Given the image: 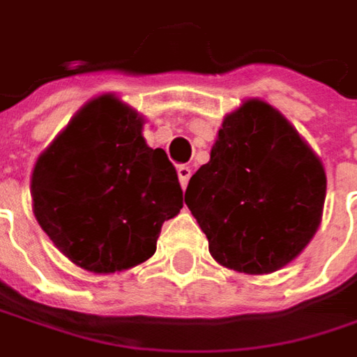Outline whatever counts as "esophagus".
<instances>
[{"label": "esophagus", "instance_id": "esophagus-1", "mask_svg": "<svg viewBox=\"0 0 357 357\" xmlns=\"http://www.w3.org/2000/svg\"><path fill=\"white\" fill-rule=\"evenodd\" d=\"M178 178L179 183H181V188L185 190V188H188V181L192 178V167H190V165H178Z\"/></svg>", "mask_w": 357, "mask_h": 357}]
</instances>
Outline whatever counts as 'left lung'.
Returning <instances> with one entry per match:
<instances>
[{
  "instance_id": "1",
  "label": "left lung",
  "mask_w": 357,
  "mask_h": 357,
  "mask_svg": "<svg viewBox=\"0 0 357 357\" xmlns=\"http://www.w3.org/2000/svg\"><path fill=\"white\" fill-rule=\"evenodd\" d=\"M326 172L286 117L250 100L222 123L185 204L208 236L209 254L243 273L280 270L314 238Z\"/></svg>"
}]
</instances>
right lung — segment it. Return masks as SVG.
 Returning <instances> with one entry per match:
<instances>
[{"label": "right lung", "mask_w": 357, "mask_h": 357, "mask_svg": "<svg viewBox=\"0 0 357 357\" xmlns=\"http://www.w3.org/2000/svg\"><path fill=\"white\" fill-rule=\"evenodd\" d=\"M142 117L103 96L39 155L31 195L41 229L79 268L114 273L153 256L165 220L183 208L178 172L148 148Z\"/></svg>", "instance_id": "obj_1"}]
</instances>
